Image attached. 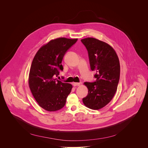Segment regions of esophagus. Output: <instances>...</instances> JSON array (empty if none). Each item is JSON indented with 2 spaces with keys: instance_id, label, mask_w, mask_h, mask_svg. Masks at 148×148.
<instances>
[{
  "instance_id": "1",
  "label": "esophagus",
  "mask_w": 148,
  "mask_h": 148,
  "mask_svg": "<svg viewBox=\"0 0 148 148\" xmlns=\"http://www.w3.org/2000/svg\"><path fill=\"white\" fill-rule=\"evenodd\" d=\"M80 84H81V83H79V82H74V83L73 84V85L74 87H75V86H79Z\"/></svg>"
}]
</instances>
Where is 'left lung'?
<instances>
[{
    "label": "left lung",
    "instance_id": "8db88e82",
    "mask_svg": "<svg viewBox=\"0 0 148 148\" xmlns=\"http://www.w3.org/2000/svg\"><path fill=\"white\" fill-rule=\"evenodd\" d=\"M81 41L88 50L91 70L97 71L96 81L84 83L88 93L82 102L87 108L98 110L107 105L115 95L119 80V60L115 50L105 42L93 37Z\"/></svg>",
    "mask_w": 148,
    "mask_h": 148
}]
</instances>
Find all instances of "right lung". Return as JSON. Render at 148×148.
Returning <instances> with one entry per match:
<instances>
[{"mask_svg":"<svg viewBox=\"0 0 148 148\" xmlns=\"http://www.w3.org/2000/svg\"><path fill=\"white\" fill-rule=\"evenodd\" d=\"M77 38L59 37L42 46L32 61L29 86L34 99L44 110L53 112L64 107L73 86L55 78L62 70V60Z\"/></svg>","mask_w":148,"mask_h":148,"instance_id":"1","label":"right lung"}]
</instances>
